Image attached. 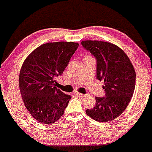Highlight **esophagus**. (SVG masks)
<instances>
[{"instance_id":"esophagus-1","label":"esophagus","mask_w":152,"mask_h":152,"mask_svg":"<svg viewBox=\"0 0 152 152\" xmlns=\"http://www.w3.org/2000/svg\"><path fill=\"white\" fill-rule=\"evenodd\" d=\"M75 95L77 96V97H80V98H82V97L84 96L83 94H82V93H75Z\"/></svg>"}]
</instances>
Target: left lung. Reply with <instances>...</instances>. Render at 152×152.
I'll return each mask as SVG.
<instances>
[{"label": "left lung", "instance_id": "8db88e82", "mask_svg": "<svg viewBox=\"0 0 152 152\" xmlns=\"http://www.w3.org/2000/svg\"><path fill=\"white\" fill-rule=\"evenodd\" d=\"M81 44L96 58V77L104 81L105 92V97H96V105L86 113L99 122L113 121L123 113L133 96L134 68L124 50L115 44L99 41H83Z\"/></svg>", "mask_w": 152, "mask_h": 152}]
</instances>
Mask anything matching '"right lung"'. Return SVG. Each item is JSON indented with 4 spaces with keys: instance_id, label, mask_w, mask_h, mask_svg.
<instances>
[{
    "instance_id": "1",
    "label": "right lung",
    "mask_w": 152,
    "mask_h": 152,
    "mask_svg": "<svg viewBox=\"0 0 152 152\" xmlns=\"http://www.w3.org/2000/svg\"><path fill=\"white\" fill-rule=\"evenodd\" d=\"M78 44L53 42L36 48L24 61L19 73V90L31 115L42 124H53L63 115L72 97L55 87Z\"/></svg>"
}]
</instances>
